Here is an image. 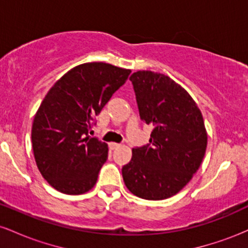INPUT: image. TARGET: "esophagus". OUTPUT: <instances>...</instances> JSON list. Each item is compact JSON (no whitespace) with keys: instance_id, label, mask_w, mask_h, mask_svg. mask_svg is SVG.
Instances as JSON below:
<instances>
[{"instance_id":"1","label":"esophagus","mask_w":248,"mask_h":248,"mask_svg":"<svg viewBox=\"0 0 248 248\" xmlns=\"http://www.w3.org/2000/svg\"><path fill=\"white\" fill-rule=\"evenodd\" d=\"M120 146L121 144H119V143H110L109 144V147H110V149H118V148H120Z\"/></svg>"}]
</instances>
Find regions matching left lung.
I'll return each mask as SVG.
<instances>
[{
    "label": "left lung",
    "instance_id": "8db88e82",
    "mask_svg": "<svg viewBox=\"0 0 248 248\" xmlns=\"http://www.w3.org/2000/svg\"><path fill=\"white\" fill-rule=\"evenodd\" d=\"M140 119L153 127L149 143L133 148L122 167L130 192L148 201L176 195L189 183L205 155L207 134L201 110L183 87L152 71L130 76Z\"/></svg>",
    "mask_w": 248,
    "mask_h": 248
}]
</instances>
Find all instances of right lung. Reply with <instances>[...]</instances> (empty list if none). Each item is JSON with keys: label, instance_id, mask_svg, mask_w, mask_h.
<instances>
[{"label": "right lung", "instance_id": "1", "mask_svg": "<svg viewBox=\"0 0 248 248\" xmlns=\"http://www.w3.org/2000/svg\"><path fill=\"white\" fill-rule=\"evenodd\" d=\"M129 75L106 62H86L65 73L45 95L31 140L37 167L56 190L81 195L95 186L108 148L90 136L91 128Z\"/></svg>", "mask_w": 248, "mask_h": 248}]
</instances>
